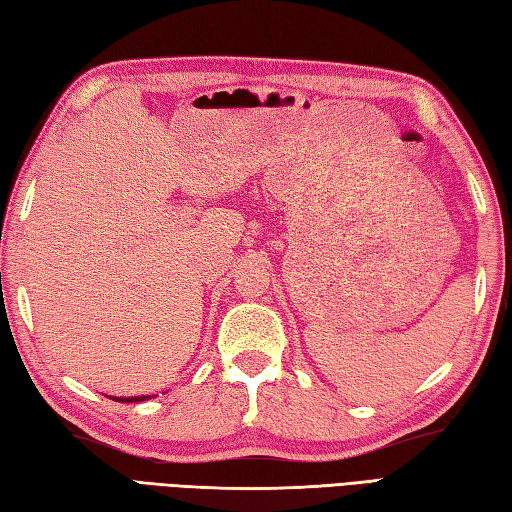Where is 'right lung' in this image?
<instances>
[{
  "instance_id": "add662e5",
  "label": "right lung",
  "mask_w": 512,
  "mask_h": 512,
  "mask_svg": "<svg viewBox=\"0 0 512 512\" xmlns=\"http://www.w3.org/2000/svg\"><path fill=\"white\" fill-rule=\"evenodd\" d=\"M154 396H132V398H118V396H112V400H118V402H143V400H149Z\"/></svg>"
}]
</instances>
